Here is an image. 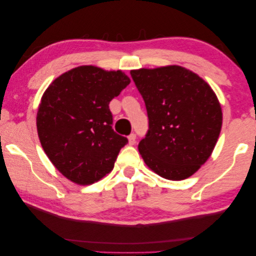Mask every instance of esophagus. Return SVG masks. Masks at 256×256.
<instances>
[{
	"instance_id": "1",
	"label": "esophagus",
	"mask_w": 256,
	"mask_h": 256,
	"mask_svg": "<svg viewBox=\"0 0 256 256\" xmlns=\"http://www.w3.org/2000/svg\"><path fill=\"white\" fill-rule=\"evenodd\" d=\"M128 140H129V145H134L136 143V135L135 134H130L128 136Z\"/></svg>"
}]
</instances>
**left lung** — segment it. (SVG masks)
I'll return each mask as SVG.
<instances>
[{
    "instance_id": "obj_1",
    "label": "left lung",
    "mask_w": 256,
    "mask_h": 256,
    "mask_svg": "<svg viewBox=\"0 0 256 256\" xmlns=\"http://www.w3.org/2000/svg\"><path fill=\"white\" fill-rule=\"evenodd\" d=\"M130 74L148 116V134L138 144L146 166L169 180L190 177L210 158L221 132L222 111L214 92L180 66Z\"/></svg>"
}]
</instances>
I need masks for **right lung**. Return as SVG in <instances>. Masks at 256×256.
I'll return each instance as SVG.
<instances>
[{"label": "right lung", "instance_id": "1", "mask_svg": "<svg viewBox=\"0 0 256 256\" xmlns=\"http://www.w3.org/2000/svg\"><path fill=\"white\" fill-rule=\"evenodd\" d=\"M122 71L82 66L48 87L37 111L46 156L71 182L92 185L111 172L128 140L112 129L111 100L129 85Z\"/></svg>", "mask_w": 256, "mask_h": 256}]
</instances>
